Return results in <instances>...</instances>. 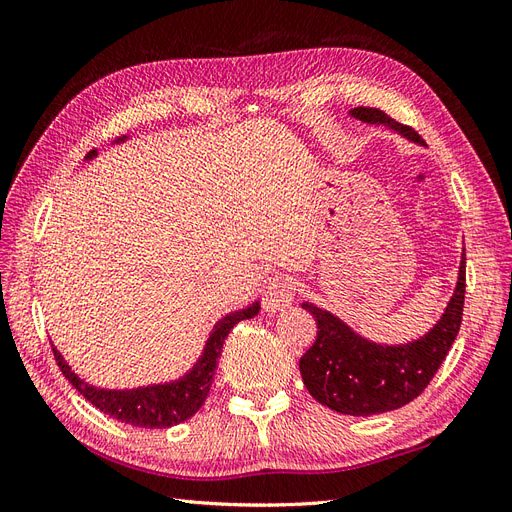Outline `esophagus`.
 <instances>
[{
  "label": "esophagus",
  "instance_id": "esophagus-1",
  "mask_svg": "<svg viewBox=\"0 0 512 512\" xmlns=\"http://www.w3.org/2000/svg\"><path fill=\"white\" fill-rule=\"evenodd\" d=\"M294 297V284L290 277L275 273L267 277L265 284H262V305H265L267 312H277L286 305H290Z\"/></svg>",
  "mask_w": 512,
  "mask_h": 512
}]
</instances>
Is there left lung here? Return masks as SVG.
Here are the masks:
<instances>
[{"mask_svg": "<svg viewBox=\"0 0 512 512\" xmlns=\"http://www.w3.org/2000/svg\"><path fill=\"white\" fill-rule=\"evenodd\" d=\"M352 115L365 123H384L395 132L423 143L421 134L395 121L380 108L359 106ZM466 299V254L461 256L459 280L440 322L425 337L406 346H380L350 331L333 314L303 303L314 316L318 335L299 361L305 389L322 406L350 416L391 412L421 395L451 350L461 327Z\"/></svg>", "mask_w": 512, "mask_h": 512, "instance_id": "1", "label": "left lung"}]
</instances>
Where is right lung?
I'll return each mask as SVG.
<instances>
[{
  "mask_svg": "<svg viewBox=\"0 0 512 512\" xmlns=\"http://www.w3.org/2000/svg\"><path fill=\"white\" fill-rule=\"evenodd\" d=\"M96 151H89L87 158H94ZM260 305L254 303L241 312L228 314L215 324L213 333L207 339V346L200 361L194 365L190 374H185L181 380L170 384H156L145 386V389H132V391H106L98 389L83 382L79 376L70 371L66 361L61 359V354L53 348L55 361L61 369V374L79 391L89 404H94L100 412L117 418L121 423H128L134 427L145 429H166L188 421L194 416L200 406L205 404L209 395L215 367H218V359L222 354V346L226 342L228 333L232 331L237 322L250 320L258 314Z\"/></svg>",
  "mask_w": 512,
  "mask_h": 512,
  "instance_id": "obj_1",
  "label": "right lung"
}]
</instances>
